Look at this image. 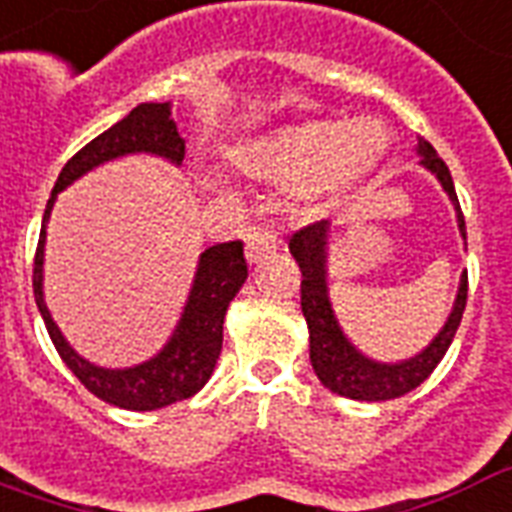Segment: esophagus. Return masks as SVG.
<instances>
[{
  "label": "esophagus",
  "instance_id": "esophagus-1",
  "mask_svg": "<svg viewBox=\"0 0 512 512\" xmlns=\"http://www.w3.org/2000/svg\"><path fill=\"white\" fill-rule=\"evenodd\" d=\"M276 246H279V241H276L274 233L257 227V230H252V233L246 236V260H249V263H260L263 257L276 252Z\"/></svg>",
  "mask_w": 512,
  "mask_h": 512
}]
</instances>
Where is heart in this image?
I'll use <instances>...</instances> for the list:
<instances>
[{"mask_svg":"<svg viewBox=\"0 0 512 512\" xmlns=\"http://www.w3.org/2000/svg\"><path fill=\"white\" fill-rule=\"evenodd\" d=\"M385 151L388 135L377 121H306L274 140L246 143L236 160L252 176L344 187L372 173Z\"/></svg>","mask_w":512,"mask_h":512,"instance_id":"obj_1","label":"heart"}]
</instances>
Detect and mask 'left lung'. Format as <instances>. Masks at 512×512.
Segmentation results:
<instances>
[{
    "instance_id": "1",
    "label": "left lung",
    "mask_w": 512,
    "mask_h": 512,
    "mask_svg": "<svg viewBox=\"0 0 512 512\" xmlns=\"http://www.w3.org/2000/svg\"><path fill=\"white\" fill-rule=\"evenodd\" d=\"M420 157V165L434 173L442 189L448 192L450 203L456 208L458 233L467 244V227H464V214L458 206L456 187L450 179V170L445 162L439 160L437 151L429 140H418L415 146ZM328 233H331V222L320 219L314 225L301 227L298 233L290 236V255L301 268V312L309 325V358H312V369L317 380L323 382L325 388L339 396L358 401H388L399 399L404 393L418 388L420 382L426 380L437 363L445 358L450 342L458 331L461 314L467 306V271L461 274L458 282L456 301L450 309L448 320L439 328V333L431 339L418 355H412L407 361L382 363L374 361L369 355H363L355 344L344 336L342 325L336 320L331 309V298H328V282H325V244H328Z\"/></svg>"
}]
</instances>
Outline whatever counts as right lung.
Returning <instances> with one entry per match:
<instances>
[{"instance_id": "obj_1", "label": "right lung", "mask_w": 512, "mask_h": 512, "mask_svg": "<svg viewBox=\"0 0 512 512\" xmlns=\"http://www.w3.org/2000/svg\"><path fill=\"white\" fill-rule=\"evenodd\" d=\"M127 154H151V157H162L173 165L184 162V138L173 121L170 102H140L138 108H132L124 119L116 121L111 130L97 135L92 143H86L73 160L64 165L54 184V192H51V200L45 206L40 244H37V255H34L32 285L34 301L43 314L48 336H51L56 352L62 355V361L67 363V369L97 399L108 401L121 410L149 412L195 396L214 374L219 352H222V323H225L227 306L236 298L249 271H246L241 241L208 246L198 260V271L192 279V290H189L181 320L176 323V331L170 333L165 347L154 358L127 366V369H105V366H97L78 355L64 339L59 325L54 323V317L45 306V225L51 217L56 195L62 189L86 176L89 170L100 168L102 162L119 160Z\"/></svg>"}]
</instances>
